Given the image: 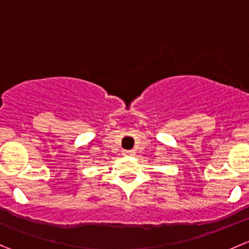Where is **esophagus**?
Masks as SVG:
<instances>
[{
  "instance_id": "34e87169",
  "label": "esophagus",
  "mask_w": 249,
  "mask_h": 249,
  "mask_svg": "<svg viewBox=\"0 0 249 249\" xmlns=\"http://www.w3.org/2000/svg\"><path fill=\"white\" fill-rule=\"evenodd\" d=\"M123 154H124V155H134V151L133 150H123Z\"/></svg>"
}]
</instances>
